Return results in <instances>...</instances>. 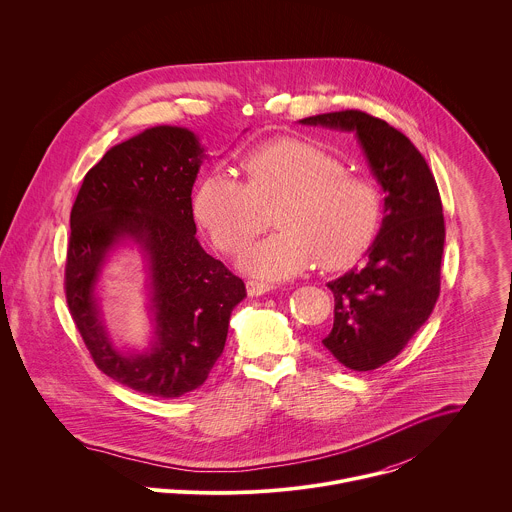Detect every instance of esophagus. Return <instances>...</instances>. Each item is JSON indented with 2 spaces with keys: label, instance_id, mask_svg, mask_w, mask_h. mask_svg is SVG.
<instances>
[{
  "label": "esophagus",
  "instance_id": "esophagus-1",
  "mask_svg": "<svg viewBox=\"0 0 512 512\" xmlns=\"http://www.w3.org/2000/svg\"><path fill=\"white\" fill-rule=\"evenodd\" d=\"M274 286L268 284V282H258V280H248L246 282V292L252 297H258V295H264V293L272 292Z\"/></svg>",
  "mask_w": 512,
  "mask_h": 512
}]
</instances>
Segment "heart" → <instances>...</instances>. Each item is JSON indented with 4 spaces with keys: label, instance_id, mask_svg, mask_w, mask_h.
Here are the masks:
<instances>
[{
    "label": "heart",
    "instance_id": "1",
    "mask_svg": "<svg viewBox=\"0 0 512 512\" xmlns=\"http://www.w3.org/2000/svg\"><path fill=\"white\" fill-rule=\"evenodd\" d=\"M248 183L209 169L195 187L193 213L224 252L242 250L264 226V205L282 201V226L246 248L238 266L262 280H288L315 262L341 270L357 262L382 222V193L368 177L345 171L329 149L278 138L244 159Z\"/></svg>",
    "mask_w": 512,
    "mask_h": 512
}]
</instances>
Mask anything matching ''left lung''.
Returning a JSON list of instances; mask_svg holds the SVG:
<instances>
[{
    "label": "left lung",
    "mask_w": 512,
    "mask_h": 512,
    "mask_svg": "<svg viewBox=\"0 0 512 512\" xmlns=\"http://www.w3.org/2000/svg\"><path fill=\"white\" fill-rule=\"evenodd\" d=\"M299 124L355 134L384 193L382 224L363 266L327 284L335 319L321 341L337 363L374 370L408 345L438 301L445 240L438 185L422 153L384 120L345 110Z\"/></svg>",
    "instance_id": "left-lung-1"
}]
</instances>
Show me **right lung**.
Here are the masks:
<instances>
[{
    "label": "right lung",
    "instance_id": "1",
    "mask_svg": "<svg viewBox=\"0 0 512 512\" xmlns=\"http://www.w3.org/2000/svg\"><path fill=\"white\" fill-rule=\"evenodd\" d=\"M199 136L155 126L110 147L86 173L71 211L67 303L96 366L157 398L199 388L219 361L244 282L197 240L191 191L207 159ZM134 245L147 266L152 323L144 350L118 348L99 305L103 266Z\"/></svg>",
    "mask_w": 512,
    "mask_h": 512
}]
</instances>
